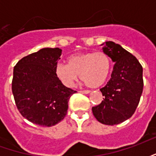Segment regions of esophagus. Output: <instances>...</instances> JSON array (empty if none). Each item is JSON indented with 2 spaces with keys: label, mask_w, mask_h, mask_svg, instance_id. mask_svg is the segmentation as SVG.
Wrapping results in <instances>:
<instances>
[{
  "label": "esophagus",
  "mask_w": 156,
  "mask_h": 156,
  "mask_svg": "<svg viewBox=\"0 0 156 156\" xmlns=\"http://www.w3.org/2000/svg\"><path fill=\"white\" fill-rule=\"evenodd\" d=\"M79 93H82V94H88L90 93L89 90H81V91H79Z\"/></svg>",
  "instance_id": "1"
}]
</instances>
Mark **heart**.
Listing matches in <instances>:
<instances>
[{"mask_svg": "<svg viewBox=\"0 0 156 156\" xmlns=\"http://www.w3.org/2000/svg\"><path fill=\"white\" fill-rule=\"evenodd\" d=\"M112 68L111 58L103 51L76 53L68 58V64L58 63L55 73L62 84L73 87L80 78L91 88H98L107 81Z\"/></svg>", "mask_w": 156, "mask_h": 156, "instance_id": "1", "label": "heart"}]
</instances>
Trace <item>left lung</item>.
Returning a JSON list of instances; mask_svg holds the SVG:
<instances>
[{"label": "left lung", "instance_id": "obj_1", "mask_svg": "<svg viewBox=\"0 0 156 156\" xmlns=\"http://www.w3.org/2000/svg\"><path fill=\"white\" fill-rule=\"evenodd\" d=\"M115 62L111 78L100 88L104 100L92 108L96 119L107 125L119 124L134 115L143 92V68L137 58L114 41L101 44Z\"/></svg>", "mask_w": 156, "mask_h": 156}]
</instances>
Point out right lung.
Segmentation results:
<instances>
[{
  "label": "right lung",
  "mask_w": 156,
  "mask_h": 156,
  "mask_svg": "<svg viewBox=\"0 0 156 156\" xmlns=\"http://www.w3.org/2000/svg\"><path fill=\"white\" fill-rule=\"evenodd\" d=\"M61 55L60 48H41L14 67L12 88L16 105L33 124L50 127L62 120L68 100L76 93L56 76L55 67Z\"/></svg>",
  "instance_id": "add662e5"
}]
</instances>
